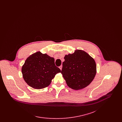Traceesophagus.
<instances>
[{
	"label": "esophagus",
	"mask_w": 122,
	"mask_h": 122,
	"mask_svg": "<svg viewBox=\"0 0 122 122\" xmlns=\"http://www.w3.org/2000/svg\"><path fill=\"white\" fill-rule=\"evenodd\" d=\"M59 69H60V70H62V65H61L60 66H59Z\"/></svg>",
	"instance_id": "obj_1"
}]
</instances>
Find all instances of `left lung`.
<instances>
[{"mask_svg":"<svg viewBox=\"0 0 122 122\" xmlns=\"http://www.w3.org/2000/svg\"><path fill=\"white\" fill-rule=\"evenodd\" d=\"M61 74L69 87L79 90L86 87L92 81L97 73L96 62L87 52L76 50L66 55Z\"/></svg>","mask_w":122,"mask_h":122,"instance_id":"obj_1","label":"left lung"}]
</instances>
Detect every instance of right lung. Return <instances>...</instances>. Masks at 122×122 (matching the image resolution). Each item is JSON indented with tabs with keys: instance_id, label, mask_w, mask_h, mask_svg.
I'll list each match as a JSON object with an SVG mask.
<instances>
[{
	"instance_id": "1",
	"label": "right lung",
	"mask_w": 122,
	"mask_h": 122,
	"mask_svg": "<svg viewBox=\"0 0 122 122\" xmlns=\"http://www.w3.org/2000/svg\"><path fill=\"white\" fill-rule=\"evenodd\" d=\"M21 71L25 81L36 89L48 86L55 76L61 72L55 64L54 58L40 52H35L27 58Z\"/></svg>"
}]
</instances>
